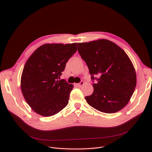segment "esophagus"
I'll list each match as a JSON object with an SVG mask.
<instances>
[{"instance_id": "obj_1", "label": "esophagus", "mask_w": 152, "mask_h": 152, "mask_svg": "<svg viewBox=\"0 0 152 152\" xmlns=\"http://www.w3.org/2000/svg\"><path fill=\"white\" fill-rule=\"evenodd\" d=\"M83 84H84V82L83 81H80L79 83H77V86L80 87V86H82Z\"/></svg>"}]
</instances>
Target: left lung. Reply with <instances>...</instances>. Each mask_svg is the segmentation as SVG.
I'll return each mask as SVG.
<instances>
[{
	"label": "left lung",
	"mask_w": 152,
	"mask_h": 152,
	"mask_svg": "<svg viewBox=\"0 0 152 152\" xmlns=\"http://www.w3.org/2000/svg\"><path fill=\"white\" fill-rule=\"evenodd\" d=\"M77 50L87 65L92 80H96L93 94L85 97L86 102L107 114L123 109L137 84L134 67L126 52L105 39L77 43Z\"/></svg>",
	"instance_id": "obj_1"
}]
</instances>
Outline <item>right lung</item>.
<instances>
[{"label": "right lung", "mask_w": 152, "mask_h": 152, "mask_svg": "<svg viewBox=\"0 0 152 152\" xmlns=\"http://www.w3.org/2000/svg\"><path fill=\"white\" fill-rule=\"evenodd\" d=\"M76 50L77 43L46 44L27 60L21 77V90L36 113L50 117L67 105L73 85L58 79Z\"/></svg>", "instance_id": "add662e5"}]
</instances>
